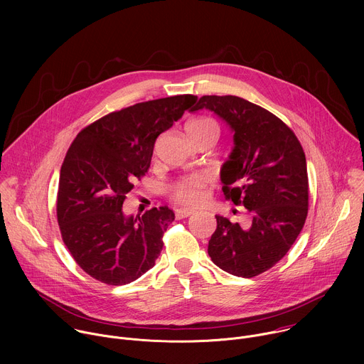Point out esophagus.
<instances>
[{
	"instance_id": "obj_1",
	"label": "esophagus",
	"mask_w": 364,
	"mask_h": 364,
	"mask_svg": "<svg viewBox=\"0 0 364 364\" xmlns=\"http://www.w3.org/2000/svg\"><path fill=\"white\" fill-rule=\"evenodd\" d=\"M194 213L193 209H177L176 210V218L177 219H186Z\"/></svg>"
}]
</instances>
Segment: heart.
I'll return each instance as SVG.
<instances>
[{"instance_id":"heart-1","label":"heart","mask_w":364,"mask_h":364,"mask_svg":"<svg viewBox=\"0 0 364 364\" xmlns=\"http://www.w3.org/2000/svg\"><path fill=\"white\" fill-rule=\"evenodd\" d=\"M209 132H216L219 135V125L210 118H198L191 121L187 125V134L190 135H203ZM207 190V177L201 174L183 177L174 181L170 188V198L177 204L196 205L205 198Z\"/></svg>"}]
</instances>
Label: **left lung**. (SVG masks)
Wrapping results in <instances>:
<instances>
[{"instance_id":"1","label":"left lung","mask_w":364,"mask_h":364,"mask_svg":"<svg viewBox=\"0 0 364 364\" xmlns=\"http://www.w3.org/2000/svg\"><path fill=\"white\" fill-rule=\"evenodd\" d=\"M210 109L235 132V148L223 164V194L245 205L247 229L216 216L209 240L212 261L223 271L253 278L271 269L291 249L308 215V174L294 131L262 107L232 95L201 96L191 112Z\"/></svg>"}]
</instances>
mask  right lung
I'll return each mask as SVG.
<instances>
[{
  "instance_id": "obj_1",
  "label": "right lung",
  "mask_w": 364,
  "mask_h": 364,
  "mask_svg": "<svg viewBox=\"0 0 364 364\" xmlns=\"http://www.w3.org/2000/svg\"><path fill=\"white\" fill-rule=\"evenodd\" d=\"M197 102L177 95L135 103L85 127L60 168L58 223L75 262L92 278L125 285L155 265L174 220L168 207L125 218L122 204L151 164L155 139Z\"/></svg>"
}]
</instances>
